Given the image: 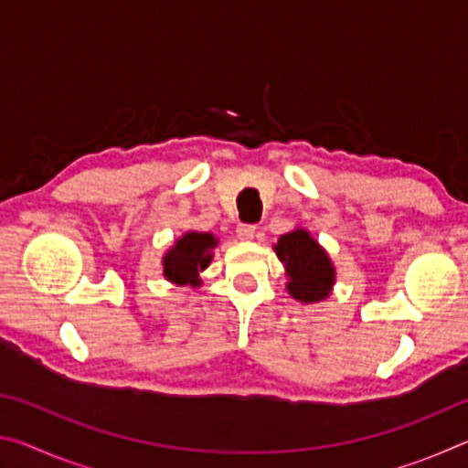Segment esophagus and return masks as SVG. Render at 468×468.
I'll return each mask as SVG.
<instances>
[{"label":"esophagus","mask_w":468,"mask_h":468,"mask_svg":"<svg viewBox=\"0 0 468 468\" xmlns=\"http://www.w3.org/2000/svg\"><path fill=\"white\" fill-rule=\"evenodd\" d=\"M237 237L241 241H251L256 237V225H239L237 227Z\"/></svg>","instance_id":"34e87169"}]
</instances>
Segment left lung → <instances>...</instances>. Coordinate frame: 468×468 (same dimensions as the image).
<instances>
[{
    "label": "left lung",
    "instance_id": "8db88e82",
    "mask_svg": "<svg viewBox=\"0 0 468 468\" xmlns=\"http://www.w3.org/2000/svg\"><path fill=\"white\" fill-rule=\"evenodd\" d=\"M272 248L284 266L287 292L292 299L310 305L330 295L336 282V268L307 229L295 227L281 235Z\"/></svg>",
    "mask_w": 468,
    "mask_h": 468
}]
</instances>
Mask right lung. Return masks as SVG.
<instances>
[{"label":"right lung","mask_w":468,"mask_h":468,"mask_svg":"<svg viewBox=\"0 0 468 468\" xmlns=\"http://www.w3.org/2000/svg\"><path fill=\"white\" fill-rule=\"evenodd\" d=\"M218 239L212 233L186 231L163 253V276L179 287H202L200 274L215 258Z\"/></svg>","instance_id":"obj_1"}]
</instances>
